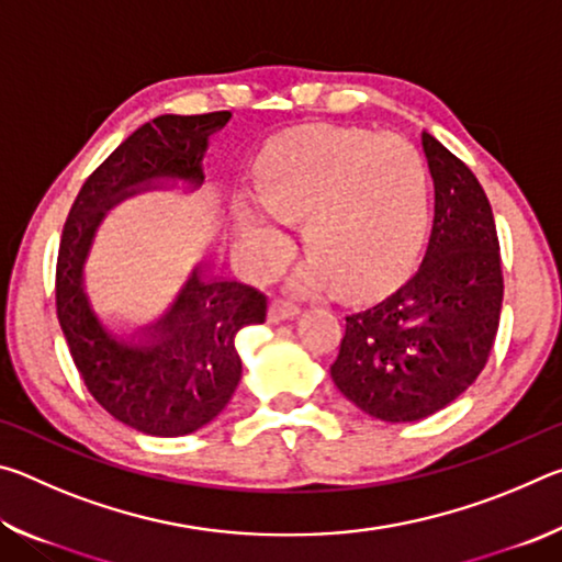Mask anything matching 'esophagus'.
<instances>
[{"label":"esophagus","mask_w":562,"mask_h":562,"mask_svg":"<svg viewBox=\"0 0 562 562\" xmlns=\"http://www.w3.org/2000/svg\"><path fill=\"white\" fill-rule=\"evenodd\" d=\"M300 315V307L292 302H284V300H274L272 307L268 312L270 322H282V319H290V317H297Z\"/></svg>","instance_id":"1"}]
</instances>
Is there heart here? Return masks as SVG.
I'll use <instances>...</instances> for the list:
<instances>
[{
    "mask_svg": "<svg viewBox=\"0 0 562 562\" xmlns=\"http://www.w3.org/2000/svg\"><path fill=\"white\" fill-rule=\"evenodd\" d=\"M255 193L237 198V247L252 270L282 258L288 235L274 221L300 223L310 260L294 278L297 290H317L335 278L337 290H369L402 258L422 225L429 170L398 136L355 128L288 133L255 168Z\"/></svg>",
    "mask_w": 562,
    "mask_h": 562,
    "instance_id": "b5f03b06",
    "label": "heart"
}]
</instances>
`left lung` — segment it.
<instances>
[{
  "mask_svg": "<svg viewBox=\"0 0 562 562\" xmlns=\"http://www.w3.org/2000/svg\"><path fill=\"white\" fill-rule=\"evenodd\" d=\"M434 178V225L424 260L402 288L345 317L331 382L389 424L426 418L486 367L503 302L501 247L486 193L471 168L422 133Z\"/></svg>",
  "mask_w": 562,
  "mask_h": 562,
  "instance_id": "left-lung-1",
  "label": "left lung"
}]
</instances>
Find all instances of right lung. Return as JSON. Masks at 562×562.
<instances>
[{"label":"right lung","instance_id":"1","mask_svg":"<svg viewBox=\"0 0 562 562\" xmlns=\"http://www.w3.org/2000/svg\"><path fill=\"white\" fill-rule=\"evenodd\" d=\"M231 111L166 113L136 128L81 186L66 217L56 260V317L91 396L131 429L186 436L223 412L243 376L237 331L262 325L268 297L250 284L213 278L198 262L154 325L119 337L93 312L83 265L97 227L113 205L183 180L203 186L207 138Z\"/></svg>","mask_w":562,"mask_h":562}]
</instances>
